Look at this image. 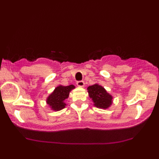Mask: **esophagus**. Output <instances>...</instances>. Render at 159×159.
Here are the masks:
<instances>
[{
	"label": "esophagus",
	"instance_id": "1",
	"mask_svg": "<svg viewBox=\"0 0 159 159\" xmlns=\"http://www.w3.org/2000/svg\"><path fill=\"white\" fill-rule=\"evenodd\" d=\"M77 85L80 87H83L84 86V82L83 81H77Z\"/></svg>",
	"mask_w": 159,
	"mask_h": 159
}]
</instances>
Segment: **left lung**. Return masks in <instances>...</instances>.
Wrapping results in <instances>:
<instances>
[{"label": "left lung", "instance_id": "left-lung-1", "mask_svg": "<svg viewBox=\"0 0 159 159\" xmlns=\"http://www.w3.org/2000/svg\"><path fill=\"white\" fill-rule=\"evenodd\" d=\"M87 92L96 107L107 109L112 105V96L107 92L102 86L98 84L89 86L87 87Z\"/></svg>", "mask_w": 159, "mask_h": 159}]
</instances>
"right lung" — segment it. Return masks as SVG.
Here are the masks:
<instances>
[{
  "label": "right lung",
  "instance_id": "obj_1",
  "mask_svg": "<svg viewBox=\"0 0 159 159\" xmlns=\"http://www.w3.org/2000/svg\"><path fill=\"white\" fill-rule=\"evenodd\" d=\"M75 87L72 84L69 86L59 85L57 87L46 99V102L52 110L58 111L64 108L66 105L65 100L68 98L69 93L75 89Z\"/></svg>",
  "mask_w": 159,
  "mask_h": 159
}]
</instances>
